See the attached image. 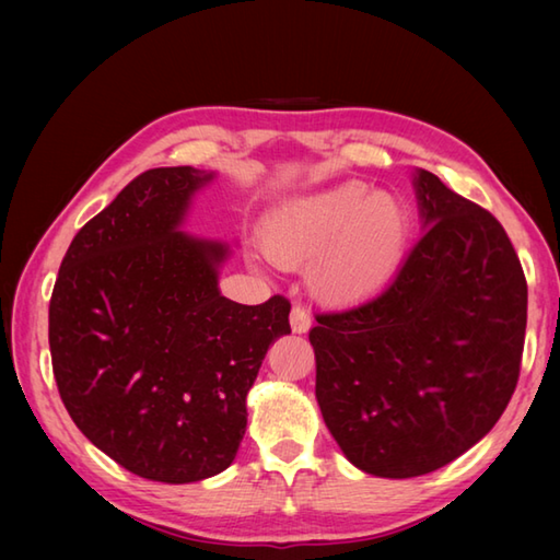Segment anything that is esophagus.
Masks as SVG:
<instances>
[{
  "label": "esophagus",
  "instance_id": "34e87169",
  "mask_svg": "<svg viewBox=\"0 0 560 560\" xmlns=\"http://www.w3.org/2000/svg\"><path fill=\"white\" fill-rule=\"evenodd\" d=\"M312 327L310 312L303 305H293L291 310V329L293 334H305Z\"/></svg>",
  "mask_w": 560,
  "mask_h": 560
}]
</instances>
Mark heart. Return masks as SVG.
I'll list each match as a JSON object with an SVG mask.
<instances>
[{"label": "heart", "instance_id": "b5f03b06", "mask_svg": "<svg viewBox=\"0 0 560 560\" xmlns=\"http://www.w3.org/2000/svg\"><path fill=\"white\" fill-rule=\"evenodd\" d=\"M408 212L388 190L346 180L279 210L265 250L283 267H310V283L331 303H355L392 279L408 243Z\"/></svg>", "mask_w": 560, "mask_h": 560}]
</instances>
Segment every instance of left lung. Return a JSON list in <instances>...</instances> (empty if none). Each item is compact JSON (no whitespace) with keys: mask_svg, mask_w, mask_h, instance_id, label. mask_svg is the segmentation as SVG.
Returning a JSON list of instances; mask_svg holds the SVG:
<instances>
[{"mask_svg":"<svg viewBox=\"0 0 560 560\" xmlns=\"http://www.w3.org/2000/svg\"><path fill=\"white\" fill-rule=\"evenodd\" d=\"M424 233L382 293L315 315V396L346 458L420 477L491 432L515 392L527 281L499 219L418 168Z\"/></svg>","mask_w":560,"mask_h":560,"instance_id":"1","label":"left lung"}]
</instances>
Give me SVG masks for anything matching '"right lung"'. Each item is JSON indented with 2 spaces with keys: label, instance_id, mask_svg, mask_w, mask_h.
<instances>
[{
  "label": "right lung",
  "instance_id": "right-lung-1",
  "mask_svg": "<svg viewBox=\"0 0 560 560\" xmlns=\"http://www.w3.org/2000/svg\"><path fill=\"white\" fill-rule=\"evenodd\" d=\"M214 174L136 176L75 233L49 301V353L75 427L128 472L200 482L233 463L267 348L291 334V303L219 293L229 245L178 231Z\"/></svg>",
  "mask_w": 560,
  "mask_h": 560
}]
</instances>
